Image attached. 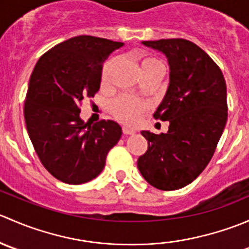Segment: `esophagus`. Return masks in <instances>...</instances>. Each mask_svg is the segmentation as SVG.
<instances>
[{
	"label": "esophagus",
	"mask_w": 249,
	"mask_h": 249,
	"mask_svg": "<svg viewBox=\"0 0 249 249\" xmlns=\"http://www.w3.org/2000/svg\"><path fill=\"white\" fill-rule=\"evenodd\" d=\"M123 132H124V135H134L135 134V130L132 129H129V127H123Z\"/></svg>",
	"instance_id": "1"
}]
</instances>
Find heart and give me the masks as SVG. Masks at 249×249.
Here are the masks:
<instances>
[{
  "mask_svg": "<svg viewBox=\"0 0 249 249\" xmlns=\"http://www.w3.org/2000/svg\"><path fill=\"white\" fill-rule=\"evenodd\" d=\"M115 60L110 59L104 65L101 76V80L104 84H106L109 80L110 72H112ZM140 67L143 76H145V74L149 73V72L162 69V65L157 57L143 55V56L140 57ZM145 109H147L145 104H143L140 100L134 99V97L130 96L118 97V99H115L114 101L112 102V106H110V110H112L113 115H114L118 120H120V122L127 125L135 124V123L139 120L141 114L144 113Z\"/></svg>",
  "mask_w": 249,
  "mask_h": 249,
  "instance_id": "1",
  "label": "heart"
}]
</instances>
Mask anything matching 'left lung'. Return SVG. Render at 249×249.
<instances>
[{"instance_id":"obj_1","label":"left lung","mask_w":249,"mask_h":249,"mask_svg":"<svg viewBox=\"0 0 249 249\" xmlns=\"http://www.w3.org/2000/svg\"><path fill=\"white\" fill-rule=\"evenodd\" d=\"M142 44L161 52L169 61V88L154 118L170 126L166 134L141 132L148 149L137 167L157 189H180L214 154L228 119L227 84L217 64L193 42L170 38Z\"/></svg>"}]
</instances>
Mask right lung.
<instances>
[{"label":"right lung","mask_w":249,"mask_h":249,"mask_svg":"<svg viewBox=\"0 0 249 249\" xmlns=\"http://www.w3.org/2000/svg\"><path fill=\"white\" fill-rule=\"evenodd\" d=\"M122 42L77 36L37 61L25 100L30 140L47 171L67 184H83L104 170L108 152L122 137L113 120L85 124L80 105L101 84L102 65Z\"/></svg>","instance_id":"right-lung-1"}]
</instances>
